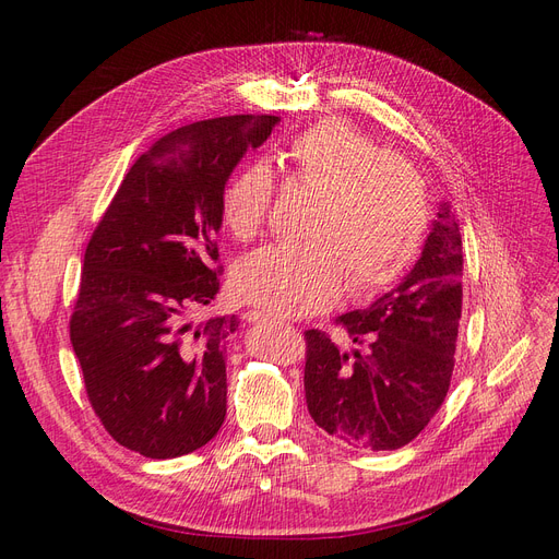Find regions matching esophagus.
Masks as SVG:
<instances>
[{"label":"esophagus","mask_w":559,"mask_h":559,"mask_svg":"<svg viewBox=\"0 0 559 559\" xmlns=\"http://www.w3.org/2000/svg\"><path fill=\"white\" fill-rule=\"evenodd\" d=\"M245 319L249 321V324H267V321H274L272 314L262 312V310H247V312H245Z\"/></svg>","instance_id":"esophagus-1"}]
</instances>
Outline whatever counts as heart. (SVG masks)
<instances>
[{
    "mask_svg": "<svg viewBox=\"0 0 559 559\" xmlns=\"http://www.w3.org/2000/svg\"><path fill=\"white\" fill-rule=\"evenodd\" d=\"M292 179L314 192L304 224L310 240L272 245L245 255L233 272L242 301L283 317L326 310L348 281L350 295L392 283L413 260L428 219L426 188L405 158L340 120H324L283 150ZM274 179L247 163L222 192L233 238L253 240L270 215Z\"/></svg>",
    "mask_w": 559,
    "mask_h": 559,
    "instance_id": "1",
    "label": "heart"
}]
</instances>
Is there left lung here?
I'll use <instances>...</instances> for the list:
<instances>
[{
    "mask_svg": "<svg viewBox=\"0 0 559 559\" xmlns=\"http://www.w3.org/2000/svg\"><path fill=\"white\" fill-rule=\"evenodd\" d=\"M462 314V238L449 201L409 274L369 308L337 321L365 350L306 331V403L319 428L365 451H394L444 403Z\"/></svg>",
    "mask_w": 559,
    "mask_h": 559,
    "instance_id": "left-lung-1",
    "label": "left lung"
}]
</instances>
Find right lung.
Listing matches in <instances>:
<instances>
[{
    "label": "right lung",
    "instance_id": "obj_1",
    "mask_svg": "<svg viewBox=\"0 0 559 559\" xmlns=\"http://www.w3.org/2000/svg\"><path fill=\"white\" fill-rule=\"evenodd\" d=\"M278 122L230 115L163 135L131 165L87 242L72 348L95 415L144 457L192 453L224 424L226 342L240 319L192 317L219 292L228 176Z\"/></svg>",
    "mask_w": 559,
    "mask_h": 559
}]
</instances>
